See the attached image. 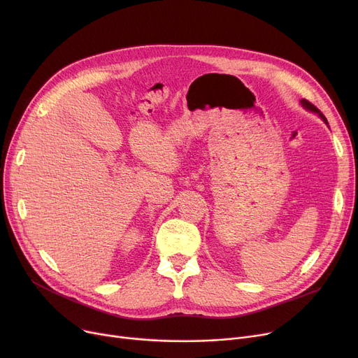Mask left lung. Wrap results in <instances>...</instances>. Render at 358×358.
<instances>
[{"label":"left lung","instance_id":"1","mask_svg":"<svg viewBox=\"0 0 358 358\" xmlns=\"http://www.w3.org/2000/svg\"><path fill=\"white\" fill-rule=\"evenodd\" d=\"M302 104H303V106H305V107H306L308 110H310V111H315V113H317V115L322 117V120H324V122H327V117H325V116L322 115V113H321V111H319V110H317V108H316V107H315V106H313V104H312L310 101H308V100H302Z\"/></svg>","mask_w":358,"mask_h":358}]
</instances>
